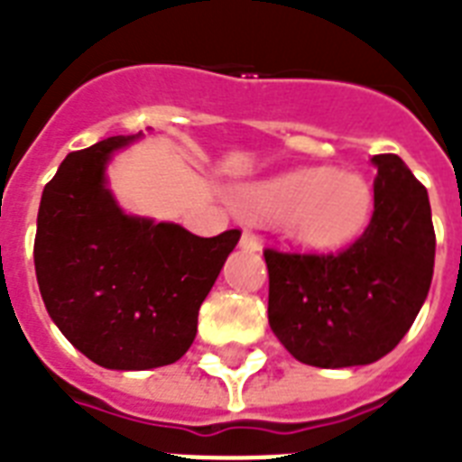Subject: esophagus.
I'll use <instances>...</instances> for the list:
<instances>
[{"mask_svg":"<svg viewBox=\"0 0 462 462\" xmlns=\"http://www.w3.org/2000/svg\"><path fill=\"white\" fill-rule=\"evenodd\" d=\"M239 246H242L245 252H259V237H256L254 232L245 230L242 232V237H239Z\"/></svg>","mask_w":462,"mask_h":462,"instance_id":"34e87169","label":"esophagus"}]
</instances>
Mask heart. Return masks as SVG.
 I'll return each mask as SVG.
<instances>
[{
  "label": "heart",
  "mask_w": 462,
  "mask_h": 462,
  "mask_svg": "<svg viewBox=\"0 0 462 462\" xmlns=\"http://www.w3.org/2000/svg\"><path fill=\"white\" fill-rule=\"evenodd\" d=\"M235 206L254 223H281L290 242L307 252H333L365 230L374 189L365 174L333 167H297L249 181Z\"/></svg>",
  "instance_id": "obj_1"
}]
</instances>
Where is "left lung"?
I'll list each match as a JSON object with an SVG mask.
<instances>
[{
  "instance_id": "left-lung-1",
  "label": "left lung",
  "mask_w": 462,
  "mask_h": 462,
  "mask_svg": "<svg viewBox=\"0 0 462 462\" xmlns=\"http://www.w3.org/2000/svg\"><path fill=\"white\" fill-rule=\"evenodd\" d=\"M374 216L340 254L266 249L268 323L321 369L372 365L408 333L430 295L437 237L427 189L398 155H374Z\"/></svg>"
}]
</instances>
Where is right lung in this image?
<instances>
[{
	"label": "right lung",
	"instance_id": "right-lung-1",
	"mask_svg": "<svg viewBox=\"0 0 462 462\" xmlns=\"http://www.w3.org/2000/svg\"><path fill=\"white\" fill-rule=\"evenodd\" d=\"M139 139L110 136L64 158L40 199L32 249L54 326L117 372L172 365L191 347L199 309L239 242V230L196 237L119 206L107 165Z\"/></svg>",
	"mask_w": 462,
	"mask_h": 462
}]
</instances>
